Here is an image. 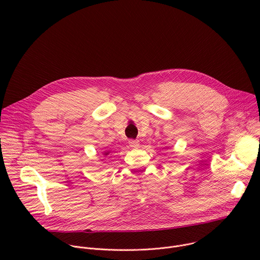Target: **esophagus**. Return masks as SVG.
<instances>
[{"label": "esophagus", "instance_id": "34e87169", "mask_svg": "<svg viewBox=\"0 0 260 260\" xmlns=\"http://www.w3.org/2000/svg\"><path fill=\"white\" fill-rule=\"evenodd\" d=\"M128 144H129L131 147H138L140 143H139L138 140H133V139H132V140L128 141Z\"/></svg>", "mask_w": 260, "mask_h": 260}]
</instances>
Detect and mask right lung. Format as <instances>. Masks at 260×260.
Returning a JSON list of instances; mask_svg holds the SVG:
<instances>
[{"label":"right lung","instance_id":"right-lung-1","mask_svg":"<svg viewBox=\"0 0 260 260\" xmlns=\"http://www.w3.org/2000/svg\"><path fill=\"white\" fill-rule=\"evenodd\" d=\"M108 153H109V152H106V153H105V155H107V154H108Z\"/></svg>","mask_w":260,"mask_h":260}]
</instances>
